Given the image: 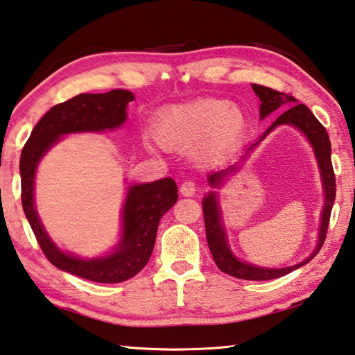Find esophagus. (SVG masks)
I'll return each mask as SVG.
<instances>
[{
  "label": "esophagus",
  "mask_w": 355,
  "mask_h": 355,
  "mask_svg": "<svg viewBox=\"0 0 355 355\" xmlns=\"http://www.w3.org/2000/svg\"><path fill=\"white\" fill-rule=\"evenodd\" d=\"M180 192H182V196L184 197H191L196 194V183L191 182V180H186V182L182 183L180 186Z\"/></svg>",
  "instance_id": "34e87169"
}]
</instances>
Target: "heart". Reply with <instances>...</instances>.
<instances>
[{
	"instance_id": "b5f03b06",
	"label": "heart",
	"mask_w": 355,
	"mask_h": 355,
	"mask_svg": "<svg viewBox=\"0 0 355 355\" xmlns=\"http://www.w3.org/2000/svg\"><path fill=\"white\" fill-rule=\"evenodd\" d=\"M245 112L224 98H200L172 106L158 117L155 136L173 150L196 147L199 159H219L235 148L245 135Z\"/></svg>"
}]
</instances>
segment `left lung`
<instances>
[{
  "mask_svg": "<svg viewBox=\"0 0 355 355\" xmlns=\"http://www.w3.org/2000/svg\"><path fill=\"white\" fill-rule=\"evenodd\" d=\"M252 89H254L255 95L261 101L260 120L266 119L269 114L274 111H281L282 109L284 110L285 107L287 110L282 112L280 116L274 120L271 127L264 131V133L258 137L255 142L249 144V146L244 148V153L239 156L236 163L227 166L224 169H219L213 173H209L208 183L213 188V191H209L208 194L203 197L202 208H203V219H205L208 248L211 250V255L220 271L243 280H271V279L282 277V275L285 274H290L294 271V269L307 264L322 248V243L324 239H326V233L329 227L330 211H332V207L335 202V191H336L335 173L332 167V159H330L332 147H330L329 135L326 128L321 125L320 120L313 116V112H311L305 105L297 103V100L288 94L274 91V89L260 86V84H252ZM280 124H291L292 126L297 128L308 137L312 148H314L317 162L320 167V175L324 189V208L322 214L320 235L318 236V244L315 250L304 262L293 265V267L264 268L247 262H241L231 252L226 241V231L223 225V220L221 219L217 191H214V189L220 187L228 176H231L233 173L237 171L239 167L248 157L250 153L259 145V142L263 137Z\"/></svg>",
  "mask_w": 355,
  "mask_h": 355,
  "instance_id": "left-lung-1",
  "label": "left lung"
}]
</instances>
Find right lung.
<instances>
[{"instance_id":"add662e5","label":"right lung","mask_w":355,"mask_h":355,"mask_svg":"<svg viewBox=\"0 0 355 355\" xmlns=\"http://www.w3.org/2000/svg\"><path fill=\"white\" fill-rule=\"evenodd\" d=\"M135 95L123 89L106 94H80L53 106L37 125L21 150V205L37 243L51 264L78 277L119 284L142 271L153 252L159 219L175 205L177 184L172 178L128 186L122 208L120 239L110 254L83 258L64 252L48 236L34 205V178L40 159L62 136L71 133H100L122 127L127 106Z\"/></svg>"}]
</instances>
